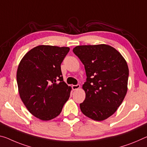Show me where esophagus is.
<instances>
[{"label": "esophagus", "mask_w": 147, "mask_h": 147, "mask_svg": "<svg viewBox=\"0 0 147 147\" xmlns=\"http://www.w3.org/2000/svg\"><path fill=\"white\" fill-rule=\"evenodd\" d=\"M80 88V84L73 85V86H72V88H73V90H78Z\"/></svg>", "instance_id": "34e87169"}]
</instances>
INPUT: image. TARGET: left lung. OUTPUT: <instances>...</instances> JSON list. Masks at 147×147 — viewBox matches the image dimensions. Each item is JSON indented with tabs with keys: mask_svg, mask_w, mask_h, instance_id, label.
<instances>
[{
	"mask_svg": "<svg viewBox=\"0 0 147 147\" xmlns=\"http://www.w3.org/2000/svg\"><path fill=\"white\" fill-rule=\"evenodd\" d=\"M73 51L84 65L87 76L80 110L92 120H105L117 111L126 95L127 63L119 52L107 44L77 46Z\"/></svg>",
	"mask_w": 147,
	"mask_h": 147,
	"instance_id": "obj_1",
	"label": "left lung"
}]
</instances>
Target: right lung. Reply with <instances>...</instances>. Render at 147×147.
Instances as JSON below:
<instances>
[{"label":"right lung","instance_id":"1","mask_svg":"<svg viewBox=\"0 0 147 147\" xmlns=\"http://www.w3.org/2000/svg\"><path fill=\"white\" fill-rule=\"evenodd\" d=\"M69 47L40 45L22 58L17 71L20 98L27 110L42 120L61 113L70 97L71 87L63 81L61 64Z\"/></svg>","mask_w":147,"mask_h":147}]
</instances>
